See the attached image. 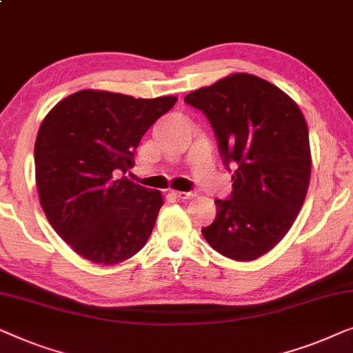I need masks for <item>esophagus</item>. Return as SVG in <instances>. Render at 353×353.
<instances>
[{
  "label": "esophagus",
  "instance_id": "34e87169",
  "mask_svg": "<svg viewBox=\"0 0 353 353\" xmlns=\"http://www.w3.org/2000/svg\"><path fill=\"white\" fill-rule=\"evenodd\" d=\"M171 195H174L177 200H192V198H195V193L192 192H177V190H172Z\"/></svg>",
  "mask_w": 353,
  "mask_h": 353
}]
</instances>
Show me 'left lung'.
Instances as JSON below:
<instances>
[{
  "label": "left lung",
  "instance_id": "1",
  "mask_svg": "<svg viewBox=\"0 0 353 353\" xmlns=\"http://www.w3.org/2000/svg\"><path fill=\"white\" fill-rule=\"evenodd\" d=\"M214 129L224 165L235 168L230 200H216V221L201 228L212 250L254 261L294 224L310 182L309 128L280 88L250 73H232L185 96Z\"/></svg>",
  "mask_w": 353,
  "mask_h": 353
}]
</instances>
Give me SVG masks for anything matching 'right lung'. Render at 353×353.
<instances>
[{"label": "right lung", "instance_id": "right-lung-1", "mask_svg": "<svg viewBox=\"0 0 353 353\" xmlns=\"http://www.w3.org/2000/svg\"><path fill=\"white\" fill-rule=\"evenodd\" d=\"M176 102V96L83 89L44 117L34 142L39 203L57 235L84 259L115 265L145 246L163 195L123 174L143 134Z\"/></svg>", "mask_w": 353, "mask_h": 353}]
</instances>
